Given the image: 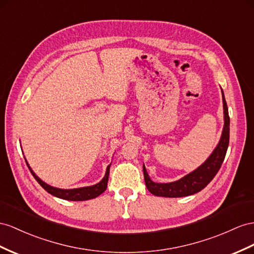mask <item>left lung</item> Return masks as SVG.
<instances>
[{"instance_id":"8db88e82","label":"left lung","mask_w":254,"mask_h":254,"mask_svg":"<svg viewBox=\"0 0 254 254\" xmlns=\"http://www.w3.org/2000/svg\"><path fill=\"white\" fill-rule=\"evenodd\" d=\"M222 91V102H223V115H224V126L223 131L221 134V138L218 142L217 147L214 148L212 153L209 155L203 164L198 166L196 170H194L190 174L186 175L185 177L180 178L177 181L168 184H159L154 183L149 177L145 165H142L144 171V177L147 189L149 192L152 193L155 196L163 197H184L189 195L195 194L201 191L204 188L210 183L216 176V174L220 170L221 165L223 163L225 158L227 147L230 141V117L229 109H227L226 101L224 97L223 90Z\"/></svg>"}]
</instances>
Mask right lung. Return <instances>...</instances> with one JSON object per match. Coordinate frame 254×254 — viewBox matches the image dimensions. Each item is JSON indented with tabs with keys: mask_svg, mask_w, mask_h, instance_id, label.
I'll return each instance as SVG.
<instances>
[{
	"mask_svg": "<svg viewBox=\"0 0 254 254\" xmlns=\"http://www.w3.org/2000/svg\"><path fill=\"white\" fill-rule=\"evenodd\" d=\"M27 162V160H25ZM27 165L29 167L30 172L33 175V177L36 179V181L40 184L45 190H46L48 193L51 195H54L56 197H59L62 199H66V200H88L91 198L97 197L99 195H101L104 191L106 190L107 188V183H108V176H109V167L110 164L106 168V173L105 176L103 177V179L100 181L99 184L93 185V186H89V187H82V188H77V189H60V188H55L47 185L46 183L36 176V174L33 172V170L30 167L29 163L27 162Z\"/></svg>",
	"mask_w": 254,
	"mask_h": 254,
	"instance_id": "right-lung-1",
	"label": "right lung"
}]
</instances>
